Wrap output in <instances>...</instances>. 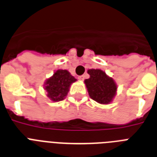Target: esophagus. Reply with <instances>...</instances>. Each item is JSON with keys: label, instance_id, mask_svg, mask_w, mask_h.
<instances>
[{"label": "esophagus", "instance_id": "1", "mask_svg": "<svg viewBox=\"0 0 157 157\" xmlns=\"http://www.w3.org/2000/svg\"><path fill=\"white\" fill-rule=\"evenodd\" d=\"M78 79L80 80V81H84V79H85V76H78Z\"/></svg>", "mask_w": 157, "mask_h": 157}]
</instances>
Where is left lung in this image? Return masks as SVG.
Here are the masks:
<instances>
[{
    "label": "left lung",
    "mask_w": 157,
    "mask_h": 157,
    "mask_svg": "<svg viewBox=\"0 0 157 157\" xmlns=\"http://www.w3.org/2000/svg\"><path fill=\"white\" fill-rule=\"evenodd\" d=\"M90 78L85 80L89 95L99 104L106 105L111 102L117 94L118 86L112 77L101 69H89Z\"/></svg>",
    "instance_id": "obj_1"
}]
</instances>
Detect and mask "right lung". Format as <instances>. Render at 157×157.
I'll list each match as a JSON object with an SVG mask.
<instances>
[{
    "label": "right lung",
    "mask_w": 157,
    "mask_h": 157,
    "mask_svg": "<svg viewBox=\"0 0 157 157\" xmlns=\"http://www.w3.org/2000/svg\"><path fill=\"white\" fill-rule=\"evenodd\" d=\"M75 81L76 79L67 70L58 69L51 77L46 80L43 86L48 93L47 96L52 101L57 102L65 98L70 86Z\"/></svg>",
    "instance_id": "right-lung-1"
}]
</instances>
